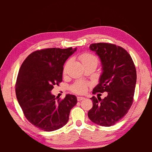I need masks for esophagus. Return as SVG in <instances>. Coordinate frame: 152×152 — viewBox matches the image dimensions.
Segmentation results:
<instances>
[{"label":"esophagus","mask_w":152,"mask_h":152,"mask_svg":"<svg viewBox=\"0 0 152 152\" xmlns=\"http://www.w3.org/2000/svg\"><path fill=\"white\" fill-rule=\"evenodd\" d=\"M85 99V97L83 96H77V101L78 102H81V101L84 100Z\"/></svg>","instance_id":"34e87169"}]
</instances>
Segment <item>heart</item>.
<instances>
[{
    "instance_id": "1",
    "label": "heart",
    "mask_w": 152,
    "mask_h": 152,
    "mask_svg": "<svg viewBox=\"0 0 152 152\" xmlns=\"http://www.w3.org/2000/svg\"><path fill=\"white\" fill-rule=\"evenodd\" d=\"M80 58L81 60L82 64L83 65L87 64V63H96V64H97V62H98V60H97L96 56L89 53H82V55L80 56ZM67 65V63L66 65ZM66 65H65V67H66ZM72 89L75 92L80 93V94L84 93L86 91V85L83 83H77L76 85L73 86Z\"/></svg>"
}]
</instances>
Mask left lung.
Returning <instances> with one entry per match:
<instances>
[{
    "label": "left lung",
    "instance_id": "left-lung-1",
    "mask_svg": "<svg viewBox=\"0 0 152 152\" xmlns=\"http://www.w3.org/2000/svg\"><path fill=\"white\" fill-rule=\"evenodd\" d=\"M89 49L99 56L102 74L93 93L108 92L104 99L93 96V106L88 117L95 124L104 127L115 125L128 113L133 102L137 72L132 58L121 46L98 43Z\"/></svg>",
    "mask_w": 152,
    "mask_h": 152
}]
</instances>
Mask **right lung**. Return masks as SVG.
<instances>
[{"label":"right lung","mask_w":152,"mask_h":152,"mask_svg":"<svg viewBox=\"0 0 152 152\" xmlns=\"http://www.w3.org/2000/svg\"><path fill=\"white\" fill-rule=\"evenodd\" d=\"M76 50L72 47L37 50L20 67L15 87L17 99L27 119L41 130L51 132L64 126L77 103L75 95L66 94L61 101L51 93L53 86L63 80L65 61Z\"/></svg>","instance_id":"right-lung-1"}]
</instances>
